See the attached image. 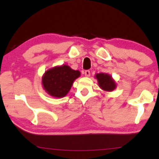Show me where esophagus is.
Returning a JSON list of instances; mask_svg holds the SVG:
<instances>
[{
    "instance_id": "obj_1",
    "label": "esophagus",
    "mask_w": 159,
    "mask_h": 159,
    "mask_svg": "<svg viewBox=\"0 0 159 159\" xmlns=\"http://www.w3.org/2000/svg\"><path fill=\"white\" fill-rule=\"evenodd\" d=\"M85 75L86 77H89L90 75V71L89 70H85Z\"/></svg>"
}]
</instances>
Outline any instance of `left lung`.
I'll list each match as a JSON object with an SVG mask.
<instances>
[{"label": "left lung", "mask_w": 159, "mask_h": 159, "mask_svg": "<svg viewBox=\"0 0 159 159\" xmlns=\"http://www.w3.org/2000/svg\"><path fill=\"white\" fill-rule=\"evenodd\" d=\"M98 80L99 86L102 90L107 91H112L116 88V84L114 80L110 75L107 74H98L95 75Z\"/></svg>", "instance_id": "left-lung-1"}]
</instances>
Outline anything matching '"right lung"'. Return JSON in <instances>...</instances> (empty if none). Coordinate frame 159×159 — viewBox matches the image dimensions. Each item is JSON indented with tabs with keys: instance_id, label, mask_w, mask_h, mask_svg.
I'll return each instance as SVG.
<instances>
[{
	"instance_id": "right-lung-1",
	"label": "right lung",
	"mask_w": 159,
	"mask_h": 159,
	"mask_svg": "<svg viewBox=\"0 0 159 159\" xmlns=\"http://www.w3.org/2000/svg\"><path fill=\"white\" fill-rule=\"evenodd\" d=\"M80 75L79 70L70 69L67 65L54 67L47 70L42 77V85L48 94L55 98L66 95L75 79Z\"/></svg>"
}]
</instances>
